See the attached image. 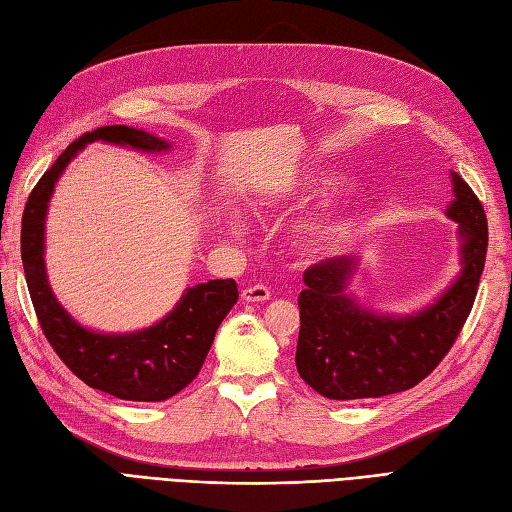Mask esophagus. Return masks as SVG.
Masks as SVG:
<instances>
[{"label": "esophagus", "mask_w": 512, "mask_h": 512, "mask_svg": "<svg viewBox=\"0 0 512 512\" xmlns=\"http://www.w3.org/2000/svg\"><path fill=\"white\" fill-rule=\"evenodd\" d=\"M241 297L245 301H267L271 297V290L265 284H250L241 290Z\"/></svg>", "instance_id": "obj_1"}]
</instances>
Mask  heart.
Listing matches in <instances>:
<instances>
[{
	"label": "heart",
	"instance_id": "heart-1",
	"mask_svg": "<svg viewBox=\"0 0 512 512\" xmlns=\"http://www.w3.org/2000/svg\"><path fill=\"white\" fill-rule=\"evenodd\" d=\"M351 222L349 219H336V222H327L312 232V245H329L340 241L344 234H349Z\"/></svg>",
	"mask_w": 512,
	"mask_h": 512
}]
</instances>
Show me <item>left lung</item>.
I'll return each mask as SVG.
<instances>
[{"mask_svg":"<svg viewBox=\"0 0 512 512\" xmlns=\"http://www.w3.org/2000/svg\"><path fill=\"white\" fill-rule=\"evenodd\" d=\"M448 215L461 224L463 273L435 306L407 319L359 310L344 295L355 258L336 256L303 271L295 364L314 392L334 400L379 398L413 388L448 355L474 308L489 230L476 193L452 172Z\"/></svg>","mask_w":512,"mask_h":512,"instance_id":"left-lung-1","label":"left lung"}]
</instances>
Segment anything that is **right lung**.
Segmentation results:
<instances>
[{
    "mask_svg": "<svg viewBox=\"0 0 512 512\" xmlns=\"http://www.w3.org/2000/svg\"><path fill=\"white\" fill-rule=\"evenodd\" d=\"M94 140L142 150L168 148V142L155 135L114 124L84 133L55 159L32 189L21 219V260L27 290L51 349L75 377L120 400L161 403L198 377L219 323L239 299V288L234 280H211L193 286L168 319L129 336L92 334L64 312L47 284L43 260L45 213L53 185L66 163Z\"/></svg>",
    "mask_w": 512,
    "mask_h": 512,
    "instance_id": "add662e5",
    "label": "right lung"
}]
</instances>
